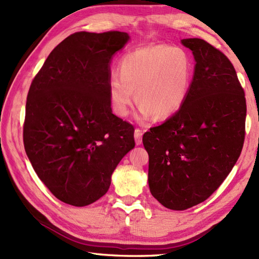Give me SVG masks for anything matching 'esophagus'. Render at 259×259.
Here are the masks:
<instances>
[{"label": "esophagus", "mask_w": 259, "mask_h": 259, "mask_svg": "<svg viewBox=\"0 0 259 259\" xmlns=\"http://www.w3.org/2000/svg\"><path fill=\"white\" fill-rule=\"evenodd\" d=\"M135 140L137 146H140L142 144V130L139 128L135 130Z\"/></svg>", "instance_id": "1"}]
</instances>
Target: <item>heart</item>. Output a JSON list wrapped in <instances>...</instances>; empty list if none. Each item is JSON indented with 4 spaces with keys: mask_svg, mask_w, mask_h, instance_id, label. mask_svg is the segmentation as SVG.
Wrapping results in <instances>:
<instances>
[{
    "mask_svg": "<svg viewBox=\"0 0 259 259\" xmlns=\"http://www.w3.org/2000/svg\"><path fill=\"white\" fill-rule=\"evenodd\" d=\"M109 83V100L118 117L128 115L135 101L141 118L150 114L167 119L183 108L188 97L192 63L184 49L167 45L147 46L125 53Z\"/></svg>",
    "mask_w": 259,
    "mask_h": 259,
    "instance_id": "obj_1",
    "label": "heart"
}]
</instances>
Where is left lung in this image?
<instances>
[{"label":"left lung","mask_w":259,"mask_h":259,"mask_svg":"<svg viewBox=\"0 0 259 259\" xmlns=\"http://www.w3.org/2000/svg\"><path fill=\"white\" fill-rule=\"evenodd\" d=\"M196 65L179 111L142 137L149 155L151 195L185 210L210 197L238 160L245 139L246 99L234 65L201 38H184Z\"/></svg>","instance_id":"1"}]
</instances>
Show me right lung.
<instances>
[{
	"mask_svg": "<svg viewBox=\"0 0 259 259\" xmlns=\"http://www.w3.org/2000/svg\"><path fill=\"white\" fill-rule=\"evenodd\" d=\"M125 32H76L53 49L26 98L23 142L32 167L61 200L83 207L106 195L111 175L135 147L134 125L112 113L113 54Z\"/></svg>",
	"mask_w": 259,
	"mask_h": 259,
	"instance_id": "right-lung-1",
	"label": "right lung"
}]
</instances>
